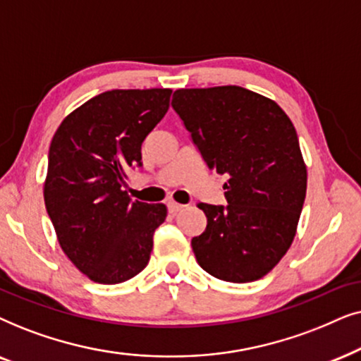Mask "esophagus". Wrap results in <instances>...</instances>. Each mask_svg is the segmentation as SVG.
I'll return each mask as SVG.
<instances>
[{"label": "esophagus", "mask_w": 361, "mask_h": 361, "mask_svg": "<svg viewBox=\"0 0 361 361\" xmlns=\"http://www.w3.org/2000/svg\"><path fill=\"white\" fill-rule=\"evenodd\" d=\"M166 206H168V211H170L171 214H176L178 211H181V209L185 208L183 204H180V203H175V201H168V204H166Z\"/></svg>", "instance_id": "esophagus-1"}]
</instances>
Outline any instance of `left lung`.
<instances>
[{"label": "left lung", "instance_id": "1", "mask_svg": "<svg viewBox=\"0 0 361 361\" xmlns=\"http://www.w3.org/2000/svg\"><path fill=\"white\" fill-rule=\"evenodd\" d=\"M173 109L209 170L226 175V206L200 203L196 261L228 282L266 276L289 251L307 191L294 123L274 100L238 85L178 89Z\"/></svg>", "mask_w": 361, "mask_h": 361}]
</instances>
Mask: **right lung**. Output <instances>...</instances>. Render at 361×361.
<instances>
[{"mask_svg": "<svg viewBox=\"0 0 361 361\" xmlns=\"http://www.w3.org/2000/svg\"><path fill=\"white\" fill-rule=\"evenodd\" d=\"M171 89H115L62 120L49 147L44 203L71 262L99 284H120L150 261L166 206L132 201L127 173L170 107Z\"/></svg>", "mask_w": 361, "mask_h": 361, "instance_id": "obj_1", "label": "right lung"}]
</instances>
